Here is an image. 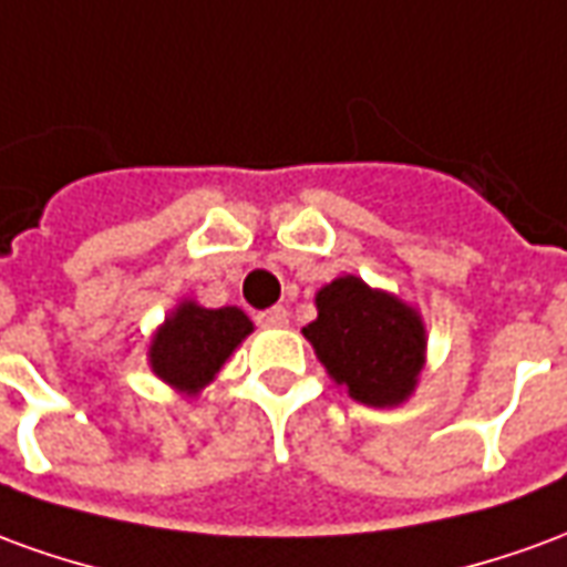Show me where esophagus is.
Here are the masks:
<instances>
[{
    "label": "esophagus",
    "instance_id": "esophagus-1",
    "mask_svg": "<svg viewBox=\"0 0 567 567\" xmlns=\"http://www.w3.org/2000/svg\"><path fill=\"white\" fill-rule=\"evenodd\" d=\"M258 324L260 328H285L288 324V309L285 307H272L258 312Z\"/></svg>",
    "mask_w": 567,
    "mask_h": 567
}]
</instances>
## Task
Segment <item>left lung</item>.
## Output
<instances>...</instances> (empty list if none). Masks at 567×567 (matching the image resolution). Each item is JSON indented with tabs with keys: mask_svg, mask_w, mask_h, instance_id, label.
I'll list each match as a JSON object with an SVG mask.
<instances>
[{
	"mask_svg": "<svg viewBox=\"0 0 567 567\" xmlns=\"http://www.w3.org/2000/svg\"><path fill=\"white\" fill-rule=\"evenodd\" d=\"M319 319L303 328L333 380L368 406L401 404L416 389L425 328L416 309L355 276L324 285Z\"/></svg>",
	"mask_w": 567,
	"mask_h": 567,
	"instance_id": "obj_1",
	"label": "left lung"
}]
</instances>
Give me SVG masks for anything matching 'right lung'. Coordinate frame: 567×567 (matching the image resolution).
<instances>
[{
	"instance_id": "obj_1",
	"label": "right lung",
	"mask_w": 567,
	"mask_h": 567,
	"mask_svg": "<svg viewBox=\"0 0 567 567\" xmlns=\"http://www.w3.org/2000/svg\"><path fill=\"white\" fill-rule=\"evenodd\" d=\"M246 333H251V321L243 309L182 303L151 343V368L178 392L197 394Z\"/></svg>"
}]
</instances>
